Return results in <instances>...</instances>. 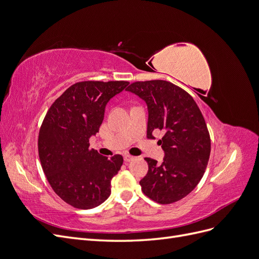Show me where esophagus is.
Segmentation results:
<instances>
[{
    "instance_id": "esophagus-1",
    "label": "esophagus",
    "mask_w": 259,
    "mask_h": 259,
    "mask_svg": "<svg viewBox=\"0 0 259 259\" xmlns=\"http://www.w3.org/2000/svg\"><path fill=\"white\" fill-rule=\"evenodd\" d=\"M136 159V156L134 155H131V154H125L124 155V160L126 162H131V161H134Z\"/></svg>"
}]
</instances>
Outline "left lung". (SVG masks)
<instances>
[{"label":"left lung","mask_w":259,"mask_h":259,"mask_svg":"<svg viewBox=\"0 0 259 259\" xmlns=\"http://www.w3.org/2000/svg\"><path fill=\"white\" fill-rule=\"evenodd\" d=\"M127 91L147 103V138L153 139L155 131L164 134L159 143L165 156L162 164L145 158L148 173L139 182L142 191L160 204L175 203L198 186L206 169L210 137L204 117L190 94L168 81H137Z\"/></svg>","instance_id":"8db88e82"}]
</instances>
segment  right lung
Listing matches in <instances>:
<instances>
[{
    "instance_id": "add662e5",
    "label": "right lung",
    "mask_w": 259,
    "mask_h": 259,
    "mask_svg": "<svg viewBox=\"0 0 259 259\" xmlns=\"http://www.w3.org/2000/svg\"><path fill=\"white\" fill-rule=\"evenodd\" d=\"M127 81H83L67 89L53 105L38 132L41 165L53 190L75 208L100 205L111 193V179L123 158L100 155L90 149V138L104 120L105 107Z\"/></svg>"
}]
</instances>
